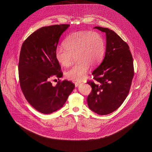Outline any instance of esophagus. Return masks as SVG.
Instances as JSON below:
<instances>
[{"mask_svg": "<svg viewBox=\"0 0 152 152\" xmlns=\"http://www.w3.org/2000/svg\"><path fill=\"white\" fill-rule=\"evenodd\" d=\"M75 87H77L79 86L80 84H81V82H75Z\"/></svg>", "mask_w": 152, "mask_h": 152, "instance_id": "1", "label": "esophagus"}]
</instances>
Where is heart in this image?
Instances as JSON below:
<instances>
[{"mask_svg": "<svg viewBox=\"0 0 152 152\" xmlns=\"http://www.w3.org/2000/svg\"><path fill=\"white\" fill-rule=\"evenodd\" d=\"M64 47H58L55 58L58 63L67 67L76 57L77 62L65 73L66 79L79 81L85 78L89 65L99 64L105 52V41L101 34L97 32L81 31L69 34L64 41Z\"/></svg>", "mask_w": 152, "mask_h": 152, "instance_id": "heart-1", "label": "heart"}]
</instances>
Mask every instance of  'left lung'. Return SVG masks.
<instances>
[{
	"label": "left lung",
	"mask_w": 152,
	"mask_h": 152,
	"mask_svg": "<svg viewBox=\"0 0 152 152\" xmlns=\"http://www.w3.org/2000/svg\"><path fill=\"white\" fill-rule=\"evenodd\" d=\"M106 34L105 57L94 71V81H89L92 91L88 96V107L100 115H108L118 108L126 98L134 76L129 47L116 32L95 27Z\"/></svg>",
	"instance_id": "left-lung-1"
}]
</instances>
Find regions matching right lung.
I'll return each instance as SVG.
<instances>
[{
  "label": "right lung",
  "mask_w": 152,
  "mask_h": 152,
  "mask_svg": "<svg viewBox=\"0 0 152 152\" xmlns=\"http://www.w3.org/2000/svg\"><path fill=\"white\" fill-rule=\"evenodd\" d=\"M69 24L53 25L36 30L22 44L19 61L20 86L31 106L44 114L62 108L75 85L71 81H58L55 86L52 76H63L55 58L59 39Z\"/></svg>",
  "instance_id": "add662e5"
}]
</instances>
